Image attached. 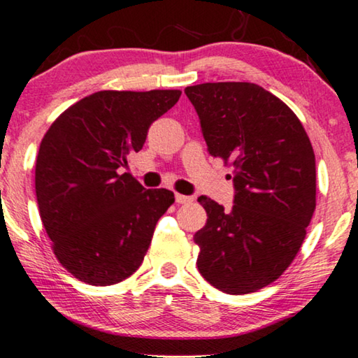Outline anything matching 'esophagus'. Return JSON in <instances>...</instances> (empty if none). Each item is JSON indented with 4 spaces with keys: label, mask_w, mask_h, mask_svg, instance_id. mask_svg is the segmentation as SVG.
Listing matches in <instances>:
<instances>
[{
    "label": "esophagus",
    "mask_w": 358,
    "mask_h": 358,
    "mask_svg": "<svg viewBox=\"0 0 358 358\" xmlns=\"http://www.w3.org/2000/svg\"><path fill=\"white\" fill-rule=\"evenodd\" d=\"M192 201H194V196L176 194V203H179V205H185V203H192Z\"/></svg>",
    "instance_id": "1"
}]
</instances>
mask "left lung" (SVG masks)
<instances>
[{"label":"left lung","instance_id":"8db88e82","mask_svg":"<svg viewBox=\"0 0 358 358\" xmlns=\"http://www.w3.org/2000/svg\"><path fill=\"white\" fill-rule=\"evenodd\" d=\"M211 157L231 162V210L201 195L208 220L194 241L201 276L226 294H248L281 276L300 250L317 205L315 153L302 122L250 82L187 87Z\"/></svg>","mask_w":358,"mask_h":358}]
</instances>
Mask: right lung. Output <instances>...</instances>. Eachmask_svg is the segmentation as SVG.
<instances>
[{
	"instance_id": "add662e5",
	"label": "right lung",
	"mask_w": 358,
	"mask_h": 358,
	"mask_svg": "<svg viewBox=\"0 0 358 358\" xmlns=\"http://www.w3.org/2000/svg\"><path fill=\"white\" fill-rule=\"evenodd\" d=\"M179 96L180 90L96 92L45 134L35 164L41 222L56 258L80 281L111 286L142 265L174 194L145 189L124 169Z\"/></svg>"
}]
</instances>
